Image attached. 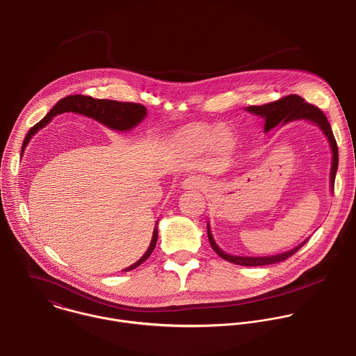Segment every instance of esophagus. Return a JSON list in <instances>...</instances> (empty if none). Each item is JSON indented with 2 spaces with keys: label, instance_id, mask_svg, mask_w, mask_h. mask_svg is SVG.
<instances>
[{
  "label": "esophagus",
  "instance_id": "esophagus-1",
  "mask_svg": "<svg viewBox=\"0 0 356 356\" xmlns=\"http://www.w3.org/2000/svg\"><path fill=\"white\" fill-rule=\"evenodd\" d=\"M183 188L186 190H190V188H201L204 184H205V180L201 177V176H188L183 183Z\"/></svg>",
  "mask_w": 356,
  "mask_h": 356
}]
</instances>
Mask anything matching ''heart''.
<instances>
[{"label":"heart","instance_id":"obj_1","mask_svg":"<svg viewBox=\"0 0 356 356\" xmlns=\"http://www.w3.org/2000/svg\"><path fill=\"white\" fill-rule=\"evenodd\" d=\"M215 133L213 131H195L191 133L184 138V145L186 147H205L211 144L215 140Z\"/></svg>","mask_w":356,"mask_h":356}]
</instances>
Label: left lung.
<instances>
[{"label":"left lung","mask_w":356,"mask_h":356,"mask_svg":"<svg viewBox=\"0 0 356 356\" xmlns=\"http://www.w3.org/2000/svg\"><path fill=\"white\" fill-rule=\"evenodd\" d=\"M245 109L250 113L258 115L265 119V131H269L270 129L276 127L279 123L284 124L287 122L300 120V119H305V120H311V122L316 123L322 129L325 136L327 137L330 147H332L333 163H332V172H330V187H332V191H334V180H336V173H337V168H339V148H337V141L334 138L332 126H330L326 115L318 106H315L309 102H305V99L297 94H291V95L283 97L275 102H269V104H265L261 106L252 105ZM207 227H208V238H209V244H211L212 250L225 261H227L230 264L241 265V266H264V265H272V264L286 261L287 258L294 255L301 247H304L305 243L308 241V240H305L298 247H296L287 252L272 255V257H236V255H229V254L223 252L216 245V243L211 234L209 225Z\"/></svg>","instance_id":"obj_1"}]
</instances>
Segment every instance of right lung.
Listing matches in <instances>:
<instances>
[{
  "label": "right lung",
  "instance_id": "1",
  "mask_svg": "<svg viewBox=\"0 0 356 356\" xmlns=\"http://www.w3.org/2000/svg\"><path fill=\"white\" fill-rule=\"evenodd\" d=\"M63 112H76L80 115H86L88 118L95 119L97 122L105 124L106 127L112 130H119V131H127L133 127H136L147 115V108L141 104H134V102H119V101H112V99H97L92 97H86V95H67L62 99H59L55 106L37 123L34 124L29 133L24 137L23 145H22V154L24 152V148L30 138L44 126H47L51 119L59 113ZM158 240V230L156 227L154 229L152 240L151 244L147 250V252L131 266L126 268L123 272H129L140 266L143 262H145L149 255L152 254Z\"/></svg>",
  "mask_w": 356,
  "mask_h": 356
}]
</instances>
